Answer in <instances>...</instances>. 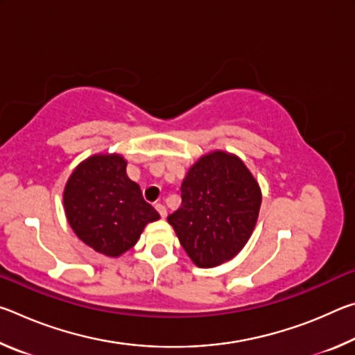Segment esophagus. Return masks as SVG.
Instances as JSON below:
<instances>
[{
    "instance_id": "34e87169",
    "label": "esophagus",
    "mask_w": 355,
    "mask_h": 355,
    "mask_svg": "<svg viewBox=\"0 0 355 355\" xmlns=\"http://www.w3.org/2000/svg\"><path fill=\"white\" fill-rule=\"evenodd\" d=\"M155 208H156V211H158L159 213V216H161V218H166V216H167V209H166V207L163 205V203H156V205H155Z\"/></svg>"
}]
</instances>
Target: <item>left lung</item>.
I'll return each instance as SVG.
<instances>
[{"mask_svg":"<svg viewBox=\"0 0 355 355\" xmlns=\"http://www.w3.org/2000/svg\"><path fill=\"white\" fill-rule=\"evenodd\" d=\"M182 205L167 216L180 244L199 268L230 261L248 244L261 205L260 184L236 155L214 150L189 167Z\"/></svg>","mask_w":355,"mask_h":355,"instance_id":"8db88e82","label":"left lung"}]
</instances>
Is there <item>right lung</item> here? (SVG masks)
<instances>
[{"label": "right lung", "mask_w": 355, "mask_h": 355, "mask_svg": "<svg viewBox=\"0 0 355 355\" xmlns=\"http://www.w3.org/2000/svg\"><path fill=\"white\" fill-rule=\"evenodd\" d=\"M69 225L81 241L106 257H120L141 238L147 224L159 219L144 200L139 184L127 175L119 153H97L81 161L64 188Z\"/></svg>", "instance_id": "obj_1"}]
</instances>
